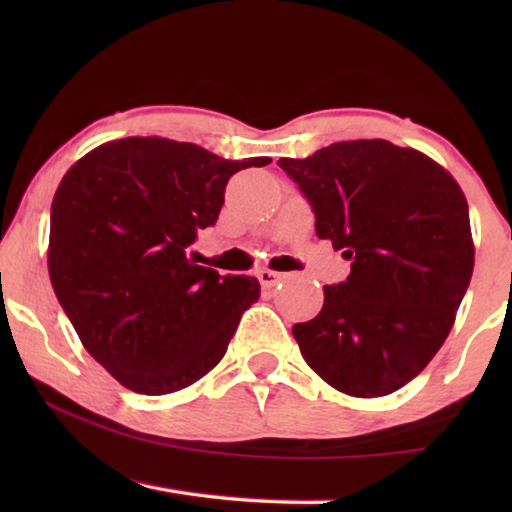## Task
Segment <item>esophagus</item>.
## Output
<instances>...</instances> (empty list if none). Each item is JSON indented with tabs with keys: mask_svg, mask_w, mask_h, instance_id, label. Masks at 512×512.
I'll return each instance as SVG.
<instances>
[{
	"mask_svg": "<svg viewBox=\"0 0 512 512\" xmlns=\"http://www.w3.org/2000/svg\"><path fill=\"white\" fill-rule=\"evenodd\" d=\"M282 277L284 275H279V272H275V270H261V272H258V282L263 284V289H272V286H275Z\"/></svg>",
	"mask_w": 512,
	"mask_h": 512,
	"instance_id": "1",
	"label": "esophagus"
}]
</instances>
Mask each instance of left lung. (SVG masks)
<instances>
[{
  "label": "left lung",
  "mask_w": 512,
  "mask_h": 512,
  "mask_svg": "<svg viewBox=\"0 0 512 512\" xmlns=\"http://www.w3.org/2000/svg\"><path fill=\"white\" fill-rule=\"evenodd\" d=\"M321 240L352 261L324 286L317 317L293 326L300 354L342 394L375 398L422 373L452 331L473 275L468 202L452 174L387 139L279 158Z\"/></svg>",
  "instance_id": "1"
}]
</instances>
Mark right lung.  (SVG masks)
Wrapping results in <instances>:
<instances>
[{
  "mask_svg": "<svg viewBox=\"0 0 512 512\" xmlns=\"http://www.w3.org/2000/svg\"><path fill=\"white\" fill-rule=\"evenodd\" d=\"M268 163L125 137L97 146L62 177L48 275L83 347L125 389L172 394L223 359L261 284L195 265L191 244L219 219L228 179Z\"/></svg>",
  "mask_w": 512,
  "mask_h": 512,
  "instance_id": "1",
  "label": "right lung"
}]
</instances>
